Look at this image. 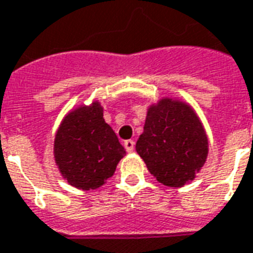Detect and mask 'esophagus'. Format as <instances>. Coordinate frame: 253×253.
<instances>
[{"label":"esophagus","instance_id":"34e87169","mask_svg":"<svg viewBox=\"0 0 253 253\" xmlns=\"http://www.w3.org/2000/svg\"><path fill=\"white\" fill-rule=\"evenodd\" d=\"M125 149H126L127 153H132L134 149H135V142L131 141V139H128V141H125Z\"/></svg>","mask_w":253,"mask_h":253}]
</instances>
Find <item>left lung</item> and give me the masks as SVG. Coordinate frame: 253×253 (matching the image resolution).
Masks as SVG:
<instances>
[{
	"instance_id": "1",
	"label": "left lung",
	"mask_w": 253,
	"mask_h": 253,
	"mask_svg": "<svg viewBox=\"0 0 253 253\" xmlns=\"http://www.w3.org/2000/svg\"><path fill=\"white\" fill-rule=\"evenodd\" d=\"M136 153L158 182L179 188L193 181L208 157V136L189 104L161 99L147 110Z\"/></svg>"
}]
</instances>
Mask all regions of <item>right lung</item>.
<instances>
[{"instance_id":"right-lung-1","label":"right lung","mask_w":253,"mask_h":253,"mask_svg":"<svg viewBox=\"0 0 253 253\" xmlns=\"http://www.w3.org/2000/svg\"><path fill=\"white\" fill-rule=\"evenodd\" d=\"M53 154L69 185L91 190L112 177L126 150L104 122L100 103L93 102L75 108L63 119L56 132Z\"/></svg>"}]
</instances>
